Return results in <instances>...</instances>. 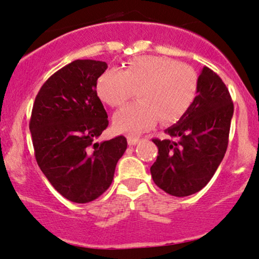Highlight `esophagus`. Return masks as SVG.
<instances>
[{
    "instance_id": "obj_1",
    "label": "esophagus",
    "mask_w": 259,
    "mask_h": 259,
    "mask_svg": "<svg viewBox=\"0 0 259 259\" xmlns=\"http://www.w3.org/2000/svg\"><path fill=\"white\" fill-rule=\"evenodd\" d=\"M140 142V139L139 137H134V136H127V143H129V146H135Z\"/></svg>"
}]
</instances>
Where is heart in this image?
I'll use <instances>...</instances> for the list:
<instances>
[{"mask_svg": "<svg viewBox=\"0 0 259 259\" xmlns=\"http://www.w3.org/2000/svg\"><path fill=\"white\" fill-rule=\"evenodd\" d=\"M199 75L194 68L167 57H139L124 71L110 68L97 81L99 98L118 108L139 95L140 101L126 105L113 117L117 132L139 135L155 125L174 123L186 115L194 103Z\"/></svg>", "mask_w": 259, "mask_h": 259, "instance_id": "b5f03b06", "label": "heart"}]
</instances>
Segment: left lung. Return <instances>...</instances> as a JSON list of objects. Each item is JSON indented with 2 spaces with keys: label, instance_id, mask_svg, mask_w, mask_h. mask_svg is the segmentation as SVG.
Masks as SVG:
<instances>
[{
  "label": "left lung",
  "instance_id": "obj_1",
  "mask_svg": "<svg viewBox=\"0 0 259 259\" xmlns=\"http://www.w3.org/2000/svg\"><path fill=\"white\" fill-rule=\"evenodd\" d=\"M232 116L229 90L205 66L194 103L177 124L165 129L173 140H153L158 155L150 173L157 187L174 196L192 195L204 188L226 153Z\"/></svg>",
  "mask_w": 259,
  "mask_h": 259
}]
</instances>
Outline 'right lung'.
Masks as SVG:
<instances>
[{
  "instance_id": "obj_1",
  "label": "right lung",
  "mask_w": 259,
  "mask_h": 259,
  "mask_svg": "<svg viewBox=\"0 0 259 259\" xmlns=\"http://www.w3.org/2000/svg\"><path fill=\"white\" fill-rule=\"evenodd\" d=\"M106 68L104 61H72L41 86L32 110L37 164L51 185L77 204L97 199L110 187L127 146L124 136L96 142L109 125L96 91Z\"/></svg>"
}]
</instances>
